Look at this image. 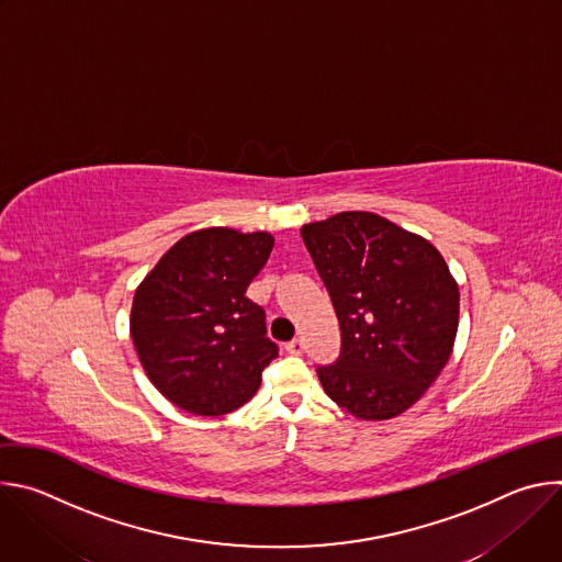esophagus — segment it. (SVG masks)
Instances as JSON below:
<instances>
[{
    "label": "esophagus",
    "mask_w": 562,
    "mask_h": 562,
    "mask_svg": "<svg viewBox=\"0 0 562 562\" xmlns=\"http://www.w3.org/2000/svg\"><path fill=\"white\" fill-rule=\"evenodd\" d=\"M284 349H286L291 356H302V351H304V342H302L300 338H295V340L286 342V345H284Z\"/></svg>",
    "instance_id": "1"
}]
</instances>
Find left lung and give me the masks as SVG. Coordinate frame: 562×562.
<instances>
[{
    "mask_svg": "<svg viewBox=\"0 0 562 562\" xmlns=\"http://www.w3.org/2000/svg\"><path fill=\"white\" fill-rule=\"evenodd\" d=\"M342 331L336 364L317 367L325 393L360 420H389L445 369L460 291L429 239L369 211L300 228Z\"/></svg>",
    "mask_w": 562,
    "mask_h": 562,
    "instance_id": "obj_1",
    "label": "left lung"
}]
</instances>
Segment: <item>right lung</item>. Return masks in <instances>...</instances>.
Here are the masks:
<instances>
[{
	"label": "right lung",
	"mask_w": 562,
	"mask_h": 562,
	"mask_svg": "<svg viewBox=\"0 0 562 562\" xmlns=\"http://www.w3.org/2000/svg\"><path fill=\"white\" fill-rule=\"evenodd\" d=\"M273 249L267 231L200 228L159 258L131 306V338L153 382L176 407L224 416L256 395L278 358L265 308L245 293Z\"/></svg>",
	"instance_id": "1"
}]
</instances>
